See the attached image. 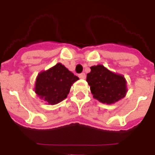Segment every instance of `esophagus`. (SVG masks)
Masks as SVG:
<instances>
[{
	"instance_id": "34e87169",
	"label": "esophagus",
	"mask_w": 155,
	"mask_h": 155,
	"mask_svg": "<svg viewBox=\"0 0 155 155\" xmlns=\"http://www.w3.org/2000/svg\"><path fill=\"white\" fill-rule=\"evenodd\" d=\"M79 77L80 79H85L86 78V75H85V73H80V75H79Z\"/></svg>"
}]
</instances>
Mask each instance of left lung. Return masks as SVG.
<instances>
[{
  "label": "left lung",
  "mask_w": 155,
  "mask_h": 155,
  "mask_svg": "<svg viewBox=\"0 0 155 155\" xmlns=\"http://www.w3.org/2000/svg\"><path fill=\"white\" fill-rule=\"evenodd\" d=\"M87 82L93 97L104 104H113L125 97L126 81L122 75L108 71L102 65L91 67Z\"/></svg>",
  "instance_id": "8db88e82"
}]
</instances>
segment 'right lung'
<instances>
[{
	"label": "right lung",
	"mask_w": 155,
	"mask_h": 155,
	"mask_svg": "<svg viewBox=\"0 0 155 155\" xmlns=\"http://www.w3.org/2000/svg\"><path fill=\"white\" fill-rule=\"evenodd\" d=\"M79 77L68 69L57 63L49 70L38 75L35 84V92L48 104H55L68 97L71 85Z\"/></svg>",
	"instance_id": "add662e5"
}]
</instances>
